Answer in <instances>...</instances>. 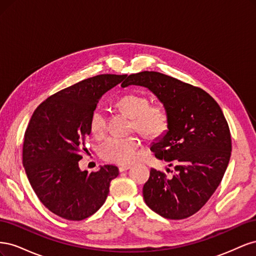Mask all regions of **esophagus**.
<instances>
[{
	"instance_id": "esophagus-1",
	"label": "esophagus",
	"mask_w": 256,
	"mask_h": 256,
	"mask_svg": "<svg viewBox=\"0 0 256 256\" xmlns=\"http://www.w3.org/2000/svg\"><path fill=\"white\" fill-rule=\"evenodd\" d=\"M129 168H130V166H120L118 168L120 172H125V171H127V170H129Z\"/></svg>"
}]
</instances>
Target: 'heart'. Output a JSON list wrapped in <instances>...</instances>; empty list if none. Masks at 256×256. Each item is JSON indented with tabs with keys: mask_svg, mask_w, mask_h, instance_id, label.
Listing matches in <instances>:
<instances>
[{
	"mask_svg": "<svg viewBox=\"0 0 256 256\" xmlns=\"http://www.w3.org/2000/svg\"><path fill=\"white\" fill-rule=\"evenodd\" d=\"M114 106L131 118V129H134L147 140H158L168 130L170 116L166 106L161 102L150 104L145 95L126 94L116 100ZM92 136H102L106 131V118L99 109L92 112L88 120ZM140 142L134 136L109 138L100 144L98 152L104 160L112 164H128L138 156Z\"/></svg>",
	"mask_w": 256,
	"mask_h": 256,
	"instance_id": "heart-1",
	"label": "heart"
}]
</instances>
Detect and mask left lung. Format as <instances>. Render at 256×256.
I'll list each match as a JSON object with an SVG mask.
<instances>
[{
  "mask_svg": "<svg viewBox=\"0 0 256 256\" xmlns=\"http://www.w3.org/2000/svg\"><path fill=\"white\" fill-rule=\"evenodd\" d=\"M131 84L150 90L170 116L168 132L150 150L174 166L175 172L168 178L150 168L143 187L145 203L166 219L188 218L207 203L226 171L232 152L228 124L208 92L173 76L141 72L130 74L122 86Z\"/></svg>",
  "mask_w": 256,
  "mask_h": 256,
  "instance_id": "8db88e82",
  "label": "left lung"
}]
</instances>
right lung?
Instances as JSON below:
<instances>
[{
	"mask_svg": "<svg viewBox=\"0 0 256 256\" xmlns=\"http://www.w3.org/2000/svg\"><path fill=\"white\" fill-rule=\"evenodd\" d=\"M127 74H99L62 90L36 108L24 134L22 164L40 202L56 216L81 221L94 214L118 175L115 166L81 171L88 120L106 92Z\"/></svg>",
	"mask_w": 256,
	"mask_h": 256,
	"instance_id": "right-lung-1",
	"label": "right lung"
}]
</instances>
